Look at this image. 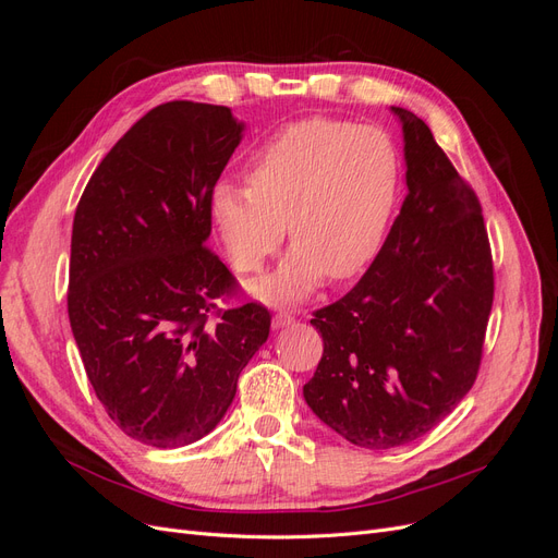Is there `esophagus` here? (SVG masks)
I'll list each match as a JSON object with an SVG mask.
<instances>
[{
    "instance_id": "34e87169",
    "label": "esophagus",
    "mask_w": 558,
    "mask_h": 558,
    "mask_svg": "<svg viewBox=\"0 0 558 558\" xmlns=\"http://www.w3.org/2000/svg\"><path fill=\"white\" fill-rule=\"evenodd\" d=\"M293 320H295V316H293L291 312H279V314L272 316V328H275V330L286 328V326H291Z\"/></svg>"
}]
</instances>
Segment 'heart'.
I'll use <instances>...</instances> for the list:
<instances>
[{
    "label": "heart",
    "mask_w": 558,
    "mask_h": 558,
    "mask_svg": "<svg viewBox=\"0 0 558 558\" xmlns=\"http://www.w3.org/2000/svg\"><path fill=\"white\" fill-rule=\"evenodd\" d=\"M246 181L214 185L211 221L240 272L263 269L289 223L291 256L251 286L283 305L307 298L326 275H361L379 256L398 205L400 158L379 128L307 118L253 154Z\"/></svg>",
    "instance_id": "b5f03b06"
}]
</instances>
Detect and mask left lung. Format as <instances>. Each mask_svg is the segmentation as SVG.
Segmentation results:
<instances>
[{"label": "left lung", "mask_w": 558, "mask_h": 558, "mask_svg": "<svg viewBox=\"0 0 558 558\" xmlns=\"http://www.w3.org/2000/svg\"><path fill=\"white\" fill-rule=\"evenodd\" d=\"M391 111L402 123L408 197L363 279L314 312L324 356L302 388L326 426L365 449L414 442L463 400L494 305L475 191L418 116Z\"/></svg>", "instance_id": "1"}]
</instances>
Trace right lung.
Instances as JSON below:
<instances>
[{
  "instance_id": "obj_1",
  "label": "right lung",
  "mask_w": 558,
  "mask_h": 558,
  "mask_svg": "<svg viewBox=\"0 0 558 558\" xmlns=\"http://www.w3.org/2000/svg\"><path fill=\"white\" fill-rule=\"evenodd\" d=\"M228 107L167 102L99 162L74 214L66 312L113 424L172 449L216 428L269 335L256 302L216 312L234 277L205 244L211 191L240 146Z\"/></svg>"
}]
</instances>
